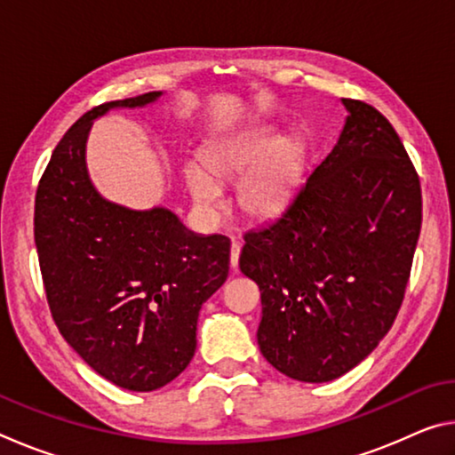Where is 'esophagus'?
I'll return each mask as SVG.
<instances>
[{
  "instance_id": "obj_1",
  "label": "esophagus",
  "mask_w": 455,
  "mask_h": 455,
  "mask_svg": "<svg viewBox=\"0 0 455 455\" xmlns=\"http://www.w3.org/2000/svg\"><path fill=\"white\" fill-rule=\"evenodd\" d=\"M238 257H241V244L233 241V244H230V267L233 268L238 267Z\"/></svg>"
}]
</instances>
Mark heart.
<instances>
[{"mask_svg":"<svg viewBox=\"0 0 455 455\" xmlns=\"http://www.w3.org/2000/svg\"><path fill=\"white\" fill-rule=\"evenodd\" d=\"M303 174V144L271 124L222 136L198 152V163L182 168L184 187L203 214L220 209L219 182L243 176L236 200L246 217L255 220H273L287 211Z\"/></svg>","mask_w":455,"mask_h":455,"instance_id":"1","label":"heart"}]
</instances>
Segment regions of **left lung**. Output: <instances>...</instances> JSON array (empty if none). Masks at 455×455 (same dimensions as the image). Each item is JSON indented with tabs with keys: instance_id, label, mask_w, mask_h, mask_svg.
Wrapping results in <instances>:
<instances>
[{
	"instance_id": "left-lung-1",
	"label": "left lung",
	"mask_w": 455,
	"mask_h": 455,
	"mask_svg": "<svg viewBox=\"0 0 455 455\" xmlns=\"http://www.w3.org/2000/svg\"><path fill=\"white\" fill-rule=\"evenodd\" d=\"M295 200L244 235L241 271L260 289L257 341L276 371L333 381L394 325L421 230L418 172L389 120L359 100Z\"/></svg>"
}]
</instances>
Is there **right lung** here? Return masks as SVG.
Here are the masks:
<instances>
[{"mask_svg":"<svg viewBox=\"0 0 455 455\" xmlns=\"http://www.w3.org/2000/svg\"><path fill=\"white\" fill-rule=\"evenodd\" d=\"M163 92L92 108L53 150L36 195L34 236L52 317L70 347L128 391L179 377L196 349V323L228 276L230 241L196 235L164 206L134 211L90 180L94 120L144 108Z\"/></svg>","mask_w":455,"mask_h":455,"instance_id":"right-lung-1","label":"right lung"}]
</instances>
